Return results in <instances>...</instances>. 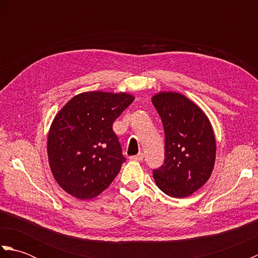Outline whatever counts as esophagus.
<instances>
[{"label":"esophagus","instance_id":"esophagus-1","mask_svg":"<svg viewBox=\"0 0 258 258\" xmlns=\"http://www.w3.org/2000/svg\"><path fill=\"white\" fill-rule=\"evenodd\" d=\"M143 157H144L143 153H140V154H138V155L131 156V157H130V160H132V161H136V162H142V161H143Z\"/></svg>","mask_w":258,"mask_h":258}]
</instances>
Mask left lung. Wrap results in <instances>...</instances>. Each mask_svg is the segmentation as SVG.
I'll list each match as a JSON object with an SVG mask.
<instances>
[{"label":"left lung","instance_id":"left-lung-1","mask_svg":"<svg viewBox=\"0 0 258 258\" xmlns=\"http://www.w3.org/2000/svg\"><path fill=\"white\" fill-rule=\"evenodd\" d=\"M152 103L165 133V161L153 176L166 195L187 197L207 182L215 165L212 124L203 109L180 93L158 92Z\"/></svg>","mask_w":258,"mask_h":258}]
</instances>
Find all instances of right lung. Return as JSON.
Wrapping results in <instances>:
<instances>
[{
    "label": "right lung",
    "instance_id": "obj_1",
    "mask_svg": "<svg viewBox=\"0 0 258 258\" xmlns=\"http://www.w3.org/2000/svg\"><path fill=\"white\" fill-rule=\"evenodd\" d=\"M134 101L128 93L84 92L55 115L47 136L48 163L61 187L92 200L116 177L125 157L113 123Z\"/></svg>",
    "mask_w": 258,
    "mask_h": 258
}]
</instances>
